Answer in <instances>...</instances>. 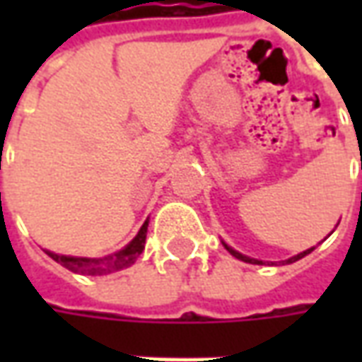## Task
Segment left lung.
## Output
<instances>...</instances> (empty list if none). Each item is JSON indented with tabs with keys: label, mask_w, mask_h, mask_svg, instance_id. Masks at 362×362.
Segmentation results:
<instances>
[{
	"label": "left lung",
	"mask_w": 362,
	"mask_h": 362,
	"mask_svg": "<svg viewBox=\"0 0 362 362\" xmlns=\"http://www.w3.org/2000/svg\"><path fill=\"white\" fill-rule=\"evenodd\" d=\"M223 246H225V248H227V250L230 252V254H233V256H235L236 259H243V262H246V264H256V266H262V264H264V262H262V259L248 258V256H244V254H240V252H236L235 248H230V246H228V244L223 243ZM314 248H316V246H314ZM314 248H308V250L300 252V254H296V256H293V258L285 259V262H283V266H285V264H293V262H298V259L304 258V256H306V254H310V252L314 250Z\"/></svg>",
	"instance_id": "left-lung-1"
}]
</instances>
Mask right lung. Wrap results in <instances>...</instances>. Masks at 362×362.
Returning <instances> with one entry per match:
<instances>
[{
	"instance_id": "1",
	"label": "right lung",
	"mask_w": 362,
	"mask_h": 362,
	"mask_svg": "<svg viewBox=\"0 0 362 362\" xmlns=\"http://www.w3.org/2000/svg\"><path fill=\"white\" fill-rule=\"evenodd\" d=\"M147 227L149 221L143 223V227L139 228V233L135 235L132 243L127 244L126 248H122L116 254L104 256V258H75V256H62L56 252L46 250V254L50 256L54 262H58L62 266L74 273H81V275H106V273H114L129 267L135 259L139 258V254L145 250V238H147Z\"/></svg>"
}]
</instances>
